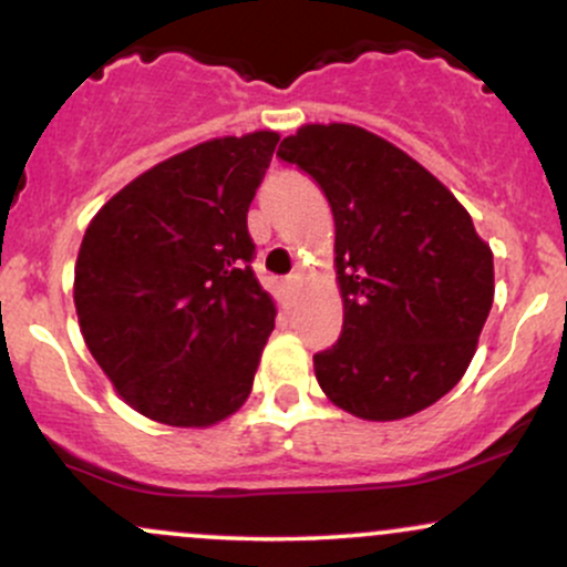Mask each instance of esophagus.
Masks as SVG:
<instances>
[{"label": "esophagus", "mask_w": 567, "mask_h": 567, "mask_svg": "<svg viewBox=\"0 0 567 567\" xmlns=\"http://www.w3.org/2000/svg\"><path fill=\"white\" fill-rule=\"evenodd\" d=\"M298 277H288V282H285V292H288V303H292L296 301V296H298Z\"/></svg>", "instance_id": "esophagus-1"}]
</instances>
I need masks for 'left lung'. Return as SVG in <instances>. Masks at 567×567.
<instances>
[{
	"instance_id": "1",
	"label": "left lung",
	"mask_w": 567,
	"mask_h": 567,
	"mask_svg": "<svg viewBox=\"0 0 567 567\" xmlns=\"http://www.w3.org/2000/svg\"><path fill=\"white\" fill-rule=\"evenodd\" d=\"M277 157L333 207L343 330L315 354L324 396L362 421L434 405L464 379L491 315V245L451 188L365 127L301 125Z\"/></svg>"
}]
</instances>
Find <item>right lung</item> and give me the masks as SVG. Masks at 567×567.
<instances>
[{"label":"right lung","mask_w":567,"mask_h":567,"mask_svg":"<svg viewBox=\"0 0 567 567\" xmlns=\"http://www.w3.org/2000/svg\"><path fill=\"white\" fill-rule=\"evenodd\" d=\"M279 133L210 138L148 167L90 220L74 306L90 354L146 419L205 429L245 405L277 303L247 210Z\"/></svg>","instance_id":"1"}]
</instances>
